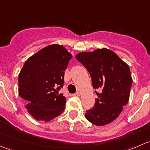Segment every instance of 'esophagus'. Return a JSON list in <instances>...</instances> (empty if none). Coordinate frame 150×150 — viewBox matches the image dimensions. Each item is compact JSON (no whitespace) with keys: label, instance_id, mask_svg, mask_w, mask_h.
Listing matches in <instances>:
<instances>
[{"label":"esophagus","instance_id":"1","mask_svg":"<svg viewBox=\"0 0 150 150\" xmlns=\"http://www.w3.org/2000/svg\"><path fill=\"white\" fill-rule=\"evenodd\" d=\"M75 95H76V96H79V95H80V92L77 91L76 93H75Z\"/></svg>","mask_w":150,"mask_h":150}]
</instances>
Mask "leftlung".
Masks as SVG:
<instances>
[{
	"mask_svg": "<svg viewBox=\"0 0 150 150\" xmlns=\"http://www.w3.org/2000/svg\"><path fill=\"white\" fill-rule=\"evenodd\" d=\"M76 59L88 71L98 98L87 110L86 118L102 126L115 120L128 103L132 86L130 68L113 51L107 49L77 54Z\"/></svg>",
	"mask_w": 150,
	"mask_h": 150,
	"instance_id": "1",
	"label": "left lung"
}]
</instances>
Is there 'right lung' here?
Instances as JSON below:
<instances>
[{
  "mask_svg": "<svg viewBox=\"0 0 150 150\" xmlns=\"http://www.w3.org/2000/svg\"><path fill=\"white\" fill-rule=\"evenodd\" d=\"M72 57L64 46L53 44L25 62L19 75V94L36 120L49 121L64 110L66 98L58 92L64 86V71Z\"/></svg>",
  "mask_w": 150,
  "mask_h": 150,
  "instance_id": "right-lung-1",
  "label": "right lung"
}]
</instances>
